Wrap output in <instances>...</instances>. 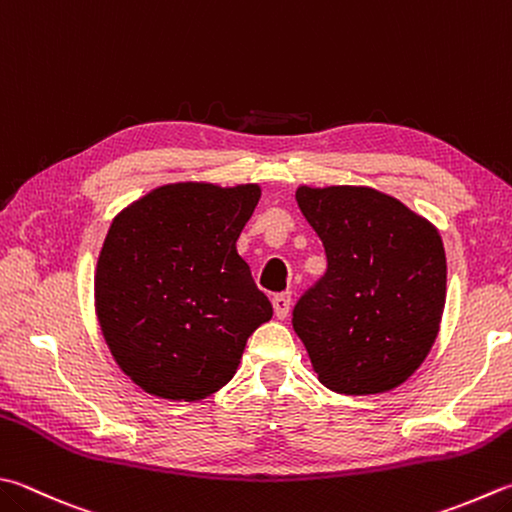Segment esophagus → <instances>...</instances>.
<instances>
[{
	"mask_svg": "<svg viewBox=\"0 0 512 512\" xmlns=\"http://www.w3.org/2000/svg\"><path fill=\"white\" fill-rule=\"evenodd\" d=\"M272 305H274V314L278 318H287L289 307H292V294H276L272 298Z\"/></svg>",
	"mask_w": 512,
	"mask_h": 512,
	"instance_id": "obj_1",
	"label": "esophagus"
}]
</instances>
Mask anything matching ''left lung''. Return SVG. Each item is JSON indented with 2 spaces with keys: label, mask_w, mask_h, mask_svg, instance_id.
Returning <instances> with one entry per match:
<instances>
[{
  "label": "left lung",
  "mask_w": 512,
  "mask_h": 512,
  "mask_svg": "<svg viewBox=\"0 0 512 512\" xmlns=\"http://www.w3.org/2000/svg\"><path fill=\"white\" fill-rule=\"evenodd\" d=\"M327 269L298 298L292 325L325 388H397L426 359L446 303V252L428 220L368 187L296 191Z\"/></svg>",
  "instance_id": "1"
}]
</instances>
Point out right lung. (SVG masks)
<instances>
[{
    "label": "right lung",
    "mask_w": 512,
    "mask_h": 512,
    "mask_svg": "<svg viewBox=\"0 0 512 512\" xmlns=\"http://www.w3.org/2000/svg\"><path fill=\"white\" fill-rule=\"evenodd\" d=\"M258 185L160 187L113 220L95 310L113 359L144 392L200 401L234 376L274 310L236 252Z\"/></svg>",
    "instance_id": "add662e5"
}]
</instances>
